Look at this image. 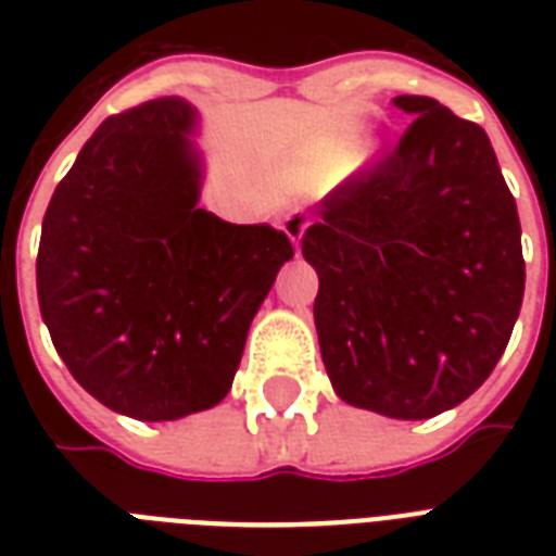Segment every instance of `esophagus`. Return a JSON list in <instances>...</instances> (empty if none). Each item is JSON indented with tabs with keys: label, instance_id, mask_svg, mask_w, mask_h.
Here are the masks:
<instances>
[{
	"label": "esophagus",
	"instance_id": "34e87169",
	"mask_svg": "<svg viewBox=\"0 0 556 556\" xmlns=\"http://www.w3.org/2000/svg\"><path fill=\"white\" fill-rule=\"evenodd\" d=\"M305 227H308V213H303V210H291L286 216V222H282V230H286L288 239L294 242V248H300V239H303Z\"/></svg>",
	"mask_w": 556,
	"mask_h": 556
}]
</instances>
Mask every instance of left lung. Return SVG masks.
<instances>
[{
    "label": "left lung",
    "mask_w": 556,
    "mask_h": 556,
    "mask_svg": "<svg viewBox=\"0 0 556 556\" xmlns=\"http://www.w3.org/2000/svg\"><path fill=\"white\" fill-rule=\"evenodd\" d=\"M395 106L413 124L387 159L320 201L303 256L320 277L314 326L334 392L421 421L473 395L500 364L526 260L482 126L421 94Z\"/></svg>",
    "instance_id": "8db88e82"
}]
</instances>
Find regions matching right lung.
<instances>
[{
	"instance_id": "1",
	"label": "right lung",
	"mask_w": 556,
	"mask_h": 556,
	"mask_svg": "<svg viewBox=\"0 0 556 556\" xmlns=\"http://www.w3.org/2000/svg\"><path fill=\"white\" fill-rule=\"evenodd\" d=\"M195 109L155 98L106 117L42 218L37 296L56 355L89 395L176 421L230 392L251 320L291 239L199 207Z\"/></svg>"
}]
</instances>
